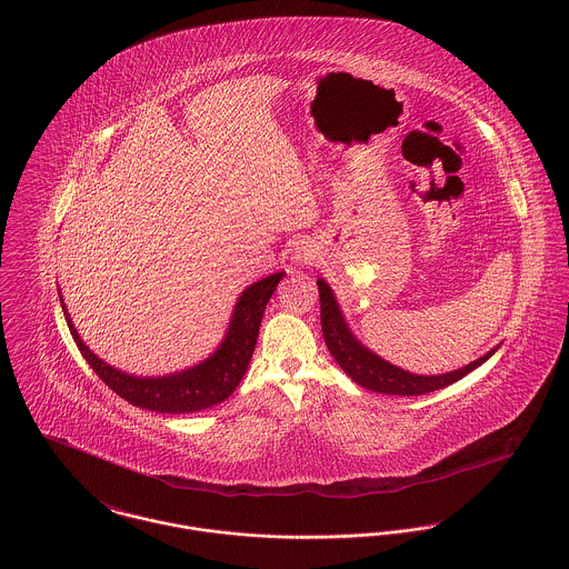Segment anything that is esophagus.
I'll use <instances>...</instances> for the list:
<instances>
[{"label":"esophagus","instance_id":"34e87169","mask_svg":"<svg viewBox=\"0 0 569 569\" xmlns=\"http://www.w3.org/2000/svg\"><path fill=\"white\" fill-rule=\"evenodd\" d=\"M296 261H299V263H310V261H312V254H310L306 248H301V250L296 252Z\"/></svg>","mask_w":569,"mask_h":569}]
</instances>
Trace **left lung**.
Instances as JSON below:
<instances>
[{"mask_svg":"<svg viewBox=\"0 0 569 569\" xmlns=\"http://www.w3.org/2000/svg\"><path fill=\"white\" fill-rule=\"evenodd\" d=\"M319 284V298H321V329L328 345L329 353L338 361V366L358 383L361 388L379 393H393V396H421L435 389L448 388L458 379L467 377L471 370H476L490 356H495L497 349L488 351L483 358L467 363L465 368H458L448 375L437 377H423L411 375L386 359L368 351L361 342L356 340L351 329L347 328L342 312L336 303V298L323 278L317 280Z\"/></svg>","mask_w":569,"mask_h":569,"instance_id":"1","label":"left lung"}]
</instances>
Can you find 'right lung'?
<instances>
[{
	"instance_id": "right-lung-1",
	"label": "right lung",
	"mask_w": 569,
	"mask_h": 569,
	"mask_svg": "<svg viewBox=\"0 0 569 569\" xmlns=\"http://www.w3.org/2000/svg\"><path fill=\"white\" fill-rule=\"evenodd\" d=\"M282 276V271L271 273L241 293L229 331L220 349L211 358L178 375L156 379L126 375L118 368L104 363L102 359L96 358L72 326L63 301L61 310L81 356L90 363L91 370L123 400L158 413H192L222 402L240 386L241 377L254 353L266 306Z\"/></svg>"
}]
</instances>
